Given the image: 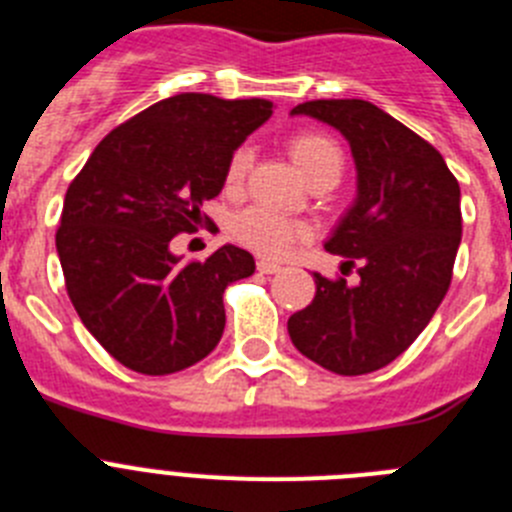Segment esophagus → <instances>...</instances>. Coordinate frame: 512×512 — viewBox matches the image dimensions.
Instances as JSON below:
<instances>
[{"label":"esophagus","instance_id":"obj_1","mask_svg":"<svg viewBox=\"0 0 512 512\" xmlns=\"http://www.w3.org/2000/svg\"><path fill=\"white\" fill-rule=\"evenodd\" d=\"M256 269H259L261 274H277V271H282V266H279L277 261L259 259V261H256Z\"/></svg>","mask_w":512,"mask_h":512}]
</instances>
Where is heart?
<instances>
[{"instance_id":"1","label":"heart","mask_w":512,"mask_h":512,"mask_svg":"<svg viewBox=\"0 0 512 512\" xmlns=\"http://www.w3.org/2000/svg\"><path fill=\"white\" fill-rule=\"evenodd\" d=\"M289 156H292V161H295L305 179H312V176L323 174V171H341L343 166V153L336 140L323 133H312V130L292 135ZM248 166H251V148H235L228 161V171H225V184L230 189L241 187ZM233 235L243 246L261 253V256H282L297 238L305 235V228L287 220V217L277 215V212L264 210V207H251V210L235 217Z\"/></svg>"}]
</instances>
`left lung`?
Returning <instances> with one entry per match:
<instances>
[{
	"mask_svg": "<svg viewBox=\"0 0 512 512\" xmlns=\"http://www.w3.org/2000/svg\"><path fill=\"white\" fill-rule=\"evenodd\" d=\"M336 128L356 164V200L325 248L359 264V284L315 274V297L287 320L302 356L328 372H377L423 333L449 292L461 192L441 153L364 99L297 104Z\"/></svg>",
	"mask_w": 512,
	"mask_h": 512,
	"instance_id": "1",
	"label": "left lung"
}]
</instances>
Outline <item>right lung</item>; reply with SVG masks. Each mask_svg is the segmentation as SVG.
Returning <instances> with one entry per match:
<instances>
[{
  "label": "right lung",
  "mask_w": 512,
  "mask_h": 512,
  "mask_svg": "<svg viewBox=\"0 0 512 512\" xmlns=\"http://www.w3.org/2000/svg\"><path fill=\"white\" fill-rule=\"evenodd\" d=\"M266 99L176 94L122 122L94 148L63 200L56 233L81 323L133 372H182L225 328L223 292L256 264L225 243L182 264L171 238L202 223L233 151L271 117Z\"/></svg>",
  "instance_id": "add662e5"
}]
</instances>
